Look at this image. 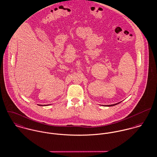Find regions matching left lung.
<instances>
[{"instance_id":"obj_1","label":"left lung","mask_w":157,"mask_h":157,"mask_svg":"<svg viewBox=\"0 0 157 157\" xmlns=\"http://www.w3.org/2000/svg\"><path fill=\"white\" fill-rule=\"evenodd\" d=\"M120 102H119V103H116V104H113V105H106L107 106H115V105H117V104H118V103H120Z\"/></svg>"}]
</instances>
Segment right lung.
Here are the masks:
<instances>
[{"mask_svg":"<svg viewBox=\"0 0 157 157\" xmlns=\"http://www.w3.org/2000/svg\"><path fill=\"white\" fill-rule=\"evenodd\" d=\"M39 106H47V105H40Z\"/></svg>","mask_w":157,"mask_h":157,"instance_id":"right-lung-1","label":"right lung"}]
</instances>
